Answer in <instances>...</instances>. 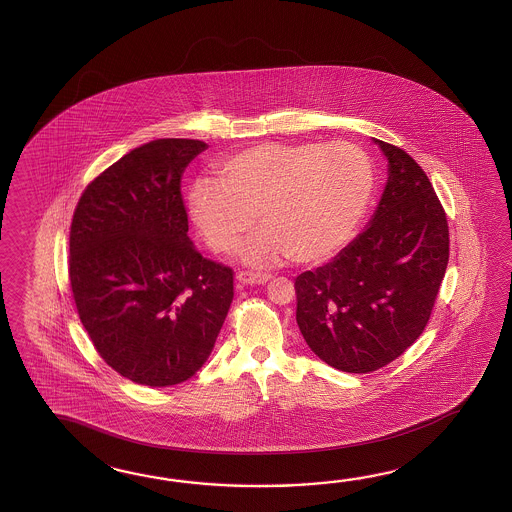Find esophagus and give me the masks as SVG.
<instances>
[{
    "label": "esophagus",
    "mask_w": 512,
    "mask_h": 512,
    "mask_svg": "<svg viewBox=\"0 0 512 512\" xmlns=\"http://www.w3.org/2000/svg\"><path fill=\"white\" fill-rule=\"evenodd\" d=\"M271 280V274H254V272H238L236 282L240 285H263Z\"/></svg>",
    "instance_id": "1"
}]
</instances>
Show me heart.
Returning <instances> with one entry per match:
<instances>
[{
	"label": "heart",
	"instance_id": "b5f03b06",
	"mask_svg": "<svg viewBox=\"0 0 512 512\" xmlns=\"http://www.w3.org/2000/svg\"><path fill=\"white\" fill-rule=\"evenodd\" d=\"M373 170L351 142H265L219 166L218 183L199 179L188 194L190 216L208 247L230 252L251 230L241 260L267 267L285 258L322 263L348 243L370 203Z\"/></svg>",
	"mask_w": 512,
	"mask_h": 512
}]
</instances>
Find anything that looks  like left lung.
Here are the masks:
<instances>
[{
  "instance_id": "left-lung-1",
  "label": "left lung",
  "mask_w": 512,
  "mask_h": 512,
  "mask_svg": "<svg viewBox=\"0 0 512 512\" xmlns=\"http://www.w3.org/2000/svg\"><path fill=\"white\" fill-rule=\"evenodd\" d=\"M388 181L370 223L333 260L296 278V322L318 359L370 373L425 331L445 278V210L408 153L373 139Z\"/></svg>"
}]
</instances>
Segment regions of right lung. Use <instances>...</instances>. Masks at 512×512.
<instances>
[{"instance_id": "right-lung-1", "label": "right lung", "mask_w": 512, "mask_h": 512, "mask_svg": "<svg viewBox=\"0 0 512 512\" xmlns=\"http://www.w3.org/2000/svg\"><path fill=\"white\" fill-rule=\"evenodd\" d=\"M208 146L157 139L87 185L69 232L82 326L122 377L164 388L207 362L234 298L232 269L188 238L181 177Z\"/></svg>"}]
</instances>
